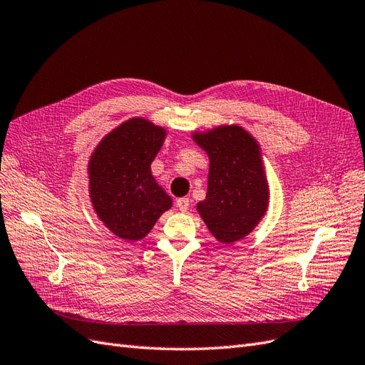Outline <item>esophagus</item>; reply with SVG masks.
Here are the masks:
<instances>
[{
  "label": "esophagus",
  "instance_id": "obj_1",
  "mask_svg": "<svg viewBox=\"0 0 365 365\" xmlns=\"http://www.w3.org/2000/svg\"><path fill=\"white\" fill-rule=\"evenodd\" d=\"M176 207H178L181 212H187L190 207V200L189 197H180V200H176Z\"/></svg>",
  "mask_w": 365,
  "mask_h": 365
}]
</instances>
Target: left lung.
<instances>
[{"mask_svg": "<svg viewBox=\"0 0 365 365\" xmlns=\"http://www.w3.org/2000/svg\"><path fill=\"white\" fill-rule=\"evenodd\" d=\"M210 158L205 200L196 208L219 242L233 244L254 230L269 202V189L257 141L236 125L195 132Z\"/></svg>", "mask_w": 365, "mask_h": 365, "instance_id": "left-lung-1", "label": "left lung"}]
</instances>
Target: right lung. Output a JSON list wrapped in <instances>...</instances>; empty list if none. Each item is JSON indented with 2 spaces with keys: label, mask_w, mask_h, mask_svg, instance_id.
I'll return each mask as SVG.
<instances>
[{
  "label": "right lung",
  "mask_w": 365,
  "mask_h": 365,
  "mask_svg": "<svg viewBox=\"0 0 365 365\" xmlns=\"http://www.w3.org/2000/svg\"><path fill=\"white\" fill-rule=\"evenodd\" d=\"M164 138V128L135 117L109 132L93 152L88 164L91 202L120 239H143L172 207L170 196L150 172Z\"/></svg>",
  "instance_id": "right-lung-1"
}]
</instances>
